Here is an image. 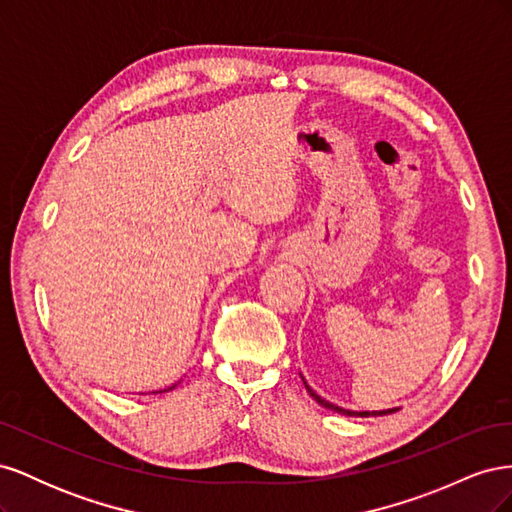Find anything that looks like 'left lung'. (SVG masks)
<instances>
[{"mask_svg": "<svg viewBox=\"0 0 512 512\" xmlns=\"http://www.w3.org/2000/svg\"><path fill=\"white\" fill-rule=\"evenodd\" d=\"M301 380H303V384H305V389H307V393L312 395L318 404L322 406V408H327V410H333V412H337V414H346V416H384V414H393V412H397V408H389V410H367V412H354V410H346V408H339V406H335V404H331V401H327V399H322L312 386H309L307 382H305V378L301 376Z\"/></svg>", "mask_w": 512, "mask_h": 512, "instance_id": "obj_1", "label": "left lung"}]
</instances>
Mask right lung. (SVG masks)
Masks as SVG:
<instances>
[{
    "label": "right lung",
    "mask_w": 512,
    "mask_h": 512,
    "mask_svg": "<svg viewBox=\"0 0 512 512\" xmlns=\"http://www.w3.org/2000/svg\"><path fill=\"white\" fill-rule=\"evenodd\" d=\"M175 386H177V384H173V386H168V389H164V391H170V389H175ZM160 393H162V391H160Z\"/></svg>",
    "instance_id": "right-lung-1"
}]
</instances>
